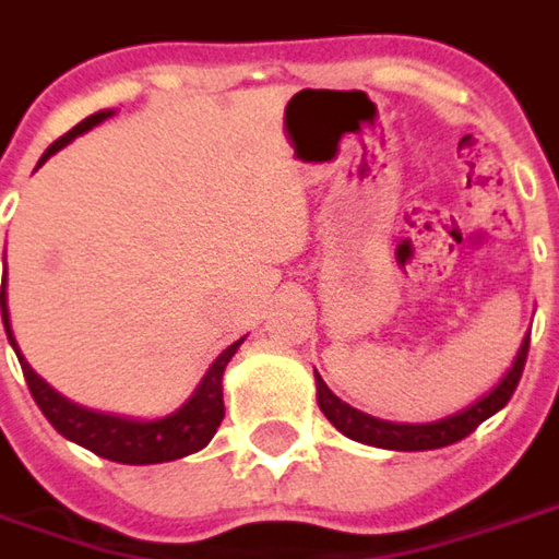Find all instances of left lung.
Masks as SVG:
<instances>
[{
    "label": "left lung",
    "mask_w": 559,
    "mask_h": 559,
    "mask_svg": "<svg viewBox=\"0 0 559 559\" xmlns=\"http://www.w3.org/2000/svg\"><path fill=\"white\" fill-rule=\"evenodd\" d=\"M526 350H530V335H524V342L518 347V357L511 362L509 372L502 374L497 388L484 393L481 400L466 405L463 412L442 417V420H432V424H390V420H381V417L362 415L357 408H350L347 402L338 400L333 390L326 388V381L314 372L318 405L320 412L326 415V420L354 442L388 448V451H436V448H448V444L466 439L478 424H484L490 415H497L499 408H506V402L511 400V393H514L521 374H524Z\"/></svg>",
    "instance_id": "8db88e82"
}]
</instances>
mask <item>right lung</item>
Returning a JSON list of instances; mask_svg holds the SVG:
<instances>
[{"instance_id": "add662e5", "label": "right lung", "mask_w": 559, "mask_h": 559, "mask_svg": "<svg viewBox=\"0 0 559 559\" xmlns=\"http://www.w3.org/2000/svg\"><path fill=\"white\" fill-rule=\"evenodd\" d=\"M115 111H96V115L84 117L78 127L66 132L62 139L50 144L45 151V157L38 159V166L48 157H53L60 147L93 130L96 123H103L105 117H111ZM0 308H2V323H5L8 342L14 347L17 360H21L23 378L29 384L35 405L41 408V415L48 417L50 427L57 429L60 436H66L69 442L87 448L93 454L105 456V460H115V463H127V466H147V463H169V460H181L187 454H197L205 444L212 442V436L224 420V369L226 362L233 360V354L239 350V342L226 347L224 354L209 366L205 378L199 381V388L193 390V396L166 417L157 420H132V417H117V415H103V412H93L84 405H75L66 396H60L57 390L50 388L41 374H35L29 362L23 360L21 347L14 342L11 333V318H8V296L5 284L0 290Z\"/></svg>"}]
</instances>
